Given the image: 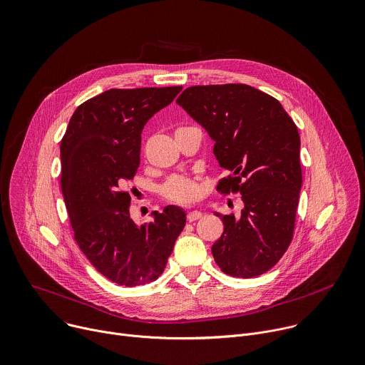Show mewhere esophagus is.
I'll use <instances>...</instances> for the list:
<instances>
[{
  "mask_svg": "<svg viewBox=\"0 0 365 365\" xmlns=\"http://www.w3.org/2000/svg\"><path fill=\"white\" fill-rule=\"evenodd\" d=\"M201 212L200 211H190L188 214H187V220L190 222V223H192V222H195V220H198V218H201Z\"/></svg>",
  "mask_w": 365,
  "mask_h": 365,
  "instance_id": "34e87169",
  "label": "esophagus"
}]
</instances>
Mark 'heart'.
<instances>
[{
	"instance_id": "obj_1",
	"label": "heart",
	"mask_w": 365,
	"mask_h": 365,
	"mask_svg": "<svg viewBox=\"0 0 365 365\" xmlns=\"http://www.w3.org/2000/svg\"><path fill=\"white\" fill-rule=\"evenodd\" d=\"M163 195L178 204H190L200 198L201 187L198 184V178L188 175H175L171 177L163 185Z\"/></svg>"
}]
</instances>
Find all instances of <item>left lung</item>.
<instances>
[{
    "label": "left lung",
    "instance_id": "1",
    "mask_svg": "<svg viewBox=\"0 0 365 365\" xmlns=\"http://www.w3.org/2000/svg\"><path fill=\"white\" fill-rule=\"evenodd\" d=\"M177 103L215 140L230 174L217 191L242 194L240 217L218 214L225 232L212 256L226 274L256 277L272 269L294 239L302 168L294 119L273 96L243 83L187 88Z\"/></svg>",
    "mask_w": 365,
    "mask_h": 365
}]
</instances>
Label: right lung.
Returning <instances> with one entry per match:
<instances>
[{
    "instance_id": "1",
    "label": "right lung",
    "mask_w": 365,
    "mask_h": 365,
    "mask_svg": "<svg viewBox=\"0 0 365 365\" xmlns=\"http://www.w3.org/2000/svg\"><path fill=\"white\" fill-rule=\"evenodd\" d=\"M181 89L106 91L78 106L61 138L60 184L73 237L101 274L122 286L158 279L185 226L174 205L136 226L125 188L139 167L145 123Z\"/></svg>"
}]
</instances>
